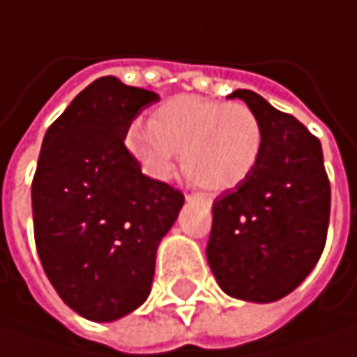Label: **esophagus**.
<instances>
[{
	"label": "esophagus",
	"instance_id": "esophagus-1",
	"mask_svg": "<svg viewBox=\"0 0 357 357\" xmlns=\"http://www.w3.org/2000/svg\"><path fill=\"white\" fill-rule=\"evenodd\" d=\"M185 200L188 202H192V200H198V202H208L204 196H200V194H185Z\"/></svg>",
	"mask_w": 357,
	"mask_h": 357
}]
</instances>
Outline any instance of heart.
<instances>
[{
	"label": "heart",
	"instance_id": "b5f03b06",
	"mask_svg": "<svg viewBox=\"0 0 357 357\" xmlns=\"http://www.w3.org/2000/svg\"><path fill=\"white\" fill-rule=\"evenodd\" d=\"M124 145L151 178H169L179 155L181 172L194 185L227 192L255 172L266 132L259 116L245 104L176 96L151 114L149 124L132 122Z\"/></svg>",
	"mask_w": 357,
	"mask_h": 357
}]
</instances>
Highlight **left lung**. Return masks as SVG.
I'll use <instances>...</instances> for the list:
<instances>
[{
    "instance_id": "left-lung-1",
    "label": "left lung",
    "mask_w": 357,
    "mask_h": 357,
    "mask_svg": "<svg viewBox=\"0 0 357 357\" xmlns=\"http://www.w3.org/2000/svg\"><path fill=\"white\" fill-rule=\"evenodd\" d=\"M266 132L255 172L212 204L206 257L218 286L233 298L274 303L317 266L327 241L331 185L323 149L294 116L261 96L237 89Z\"/></svg>"
}]
</instances>
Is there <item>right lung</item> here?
Returning a JSON list of instances; mask_svg holds the SVG:
<instances>
[{
    "instance_id": "right-lung-1",
    "label": "right lung",
    "mask_w": 357,
    "mask_h": 357,
    "mask_svg": "<svg viewBox=\"0 0 357 357\" xmlns=\"http://www.w3.org/2000/svg\"><path fill=\"white\" fill-rule=\"evenodd\" d=\"M155 91L112 75L89 83L49 126L32 179L34 241L67 307L116 321L146 301L155 255L183 194L143 176L124 135Z\"/></svg>"
}]
</instances>
